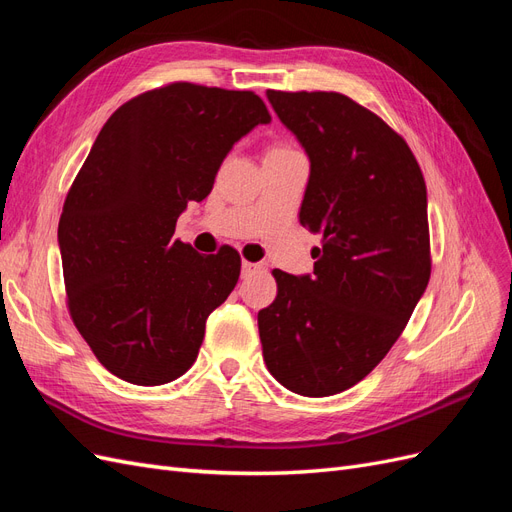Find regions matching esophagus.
<instances>
[{
	"label": "esophagus",
	"instance_id": "esophagus-1",
	"mask_svg": "<svg viewBox=\"0 0 512 512\" xmlns=\"http://www.w3.org/2000/svg\"><path fill=\"white\" fill-rule=\"evenodd\" d=\"M256 271H260V265H256V262H250V260H243L241 262V275L243 277H250Z\"/></svg>",
	"mask_w": 512,
	"mask_h": 512
}]
</instances>
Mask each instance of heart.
<instances>
[{
	"label": "heart",
	"instance_id": "heart-1",
	"mask_svg": "<svg viewBox=\"0 0 512 512\" xmlns=\"http://www.w3.org/2000/svg\"><path fill=\"white\" fill-rule=\"evenodd\" d=\"M284 149H292L290 145H275V147H271L269 151H284Z\"/></svg>",
	"mask_w": 512,
	"mask_h": 512
}]
</instances>
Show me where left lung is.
<instances>
[{"mask_svg":"<svg viewBox=\"0 0 512 512\" xmlns=\"http://www.w3.org/2000/svg\"><path fill=\"white\" fill-rule=\"evenodd\" d=\"M267 98L305 147L303 228L322 235L314 275L273 269L275 301L258 312L271 376L329 397L361 382L393 348L431 275L427 188L404 136L337 91Z\"/></svg>","mask_w":512,"mask_h":512,"instance_id":"obj_1","label":"left lung"}]
</instances>
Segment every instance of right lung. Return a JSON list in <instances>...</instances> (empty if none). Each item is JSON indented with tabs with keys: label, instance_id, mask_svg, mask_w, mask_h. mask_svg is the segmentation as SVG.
Instances as JSON below:
<instances>
[{
	"label": "right lung",
	"instance_id": "right-lung-1",
	"mask_svg": "<svg viewBox=\"0 0 512 512\" xmlns=\"http://www.w3.org/2000/svg\"><path fill=\"white\" fill-rule=\"evenodd\" d=\"M271 115L254 91L168 83L108 117L59 218L68 312L117 378L158 386L196 361L205 324L237 286L230 245L203 256L175 239L226 153Z\"/></svg>",
	"mask_w": 512,
	"mask_h": 512
}]
</instances>
